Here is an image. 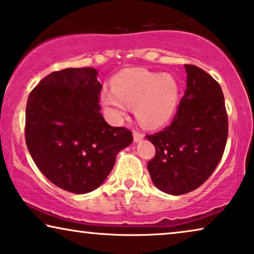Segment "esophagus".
<instances>
[{
	"label": "esophagus",
	"instance_id": "34e87169",
	"mask_svg": "<svg viewBox=\"0 0 254 254\" xmlns=\"http://www.w3.org/2000/svg\"><path fill=\"white\" fill-rule=\"evenodd\" d=\"M143 138V133L142 132H140L139 130H133V139H134V141L135 142H138V141H140V140H141Z\"/></svg>",
	"mask_w": 254,
	"mask_h": 254
}]
</instances>
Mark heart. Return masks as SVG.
<instances>
[{"label":"heart","instance_id":"1","mask_svg":"<svg viewBox=\"0 0 254 254\" xmlns=\"http://www.w3.org/2000/svg\"><path fill=\"white\" fill-rule=\"evenodd\" d=\"M179 90L171 75L146 69H128L114 79V88L101 92V101L113 119L127 114L128 106H135L140 122L155 127L165 123L177 107Z\"/></svg>","mask_w":254,"mask_h":254}]
</instances>
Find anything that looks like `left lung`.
I'll return each instance as SVG.
<instances>
[{
  "instance_id": "left-lung-1",
  "label": "left lung",
  "mask_w": 254,
  "mask_h": 254,
  "mask_svg": "<svg viewBox=\"0 0 254 254\" xmlns=\"http://www.w3.org/2000/svg\"><path fill=\"white\" fill-rule=\"evenodd\" d=\"M187 90L170 126L146 138L156 153L147 164L160 190L183 195L195 190L213 173L224 155L228 116L221 86L194 65H185Z\"/></svg>"
}]
</instances>
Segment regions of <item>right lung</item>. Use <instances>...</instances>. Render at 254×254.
Returning <instances> with one entry per match:
<instances>
[{
	"label": "right lung",
	"mask_w": 254,
	"mask_h": 254,
	"mask_svg": "<svg viewBox=\"0 0 254 254\" xmlns=\"http://www.w3.org/2000/svg\"><path fill=\"white\" fill-rule=\"evenodd\" d=\"M93 68L49 74L29 93L25 138L41 172L64 190L85 194L104 183L116 155L133 140L100 114L103 85Z\"/></svg>",
	"instance_id": "obj_1"
}]
</instances>
